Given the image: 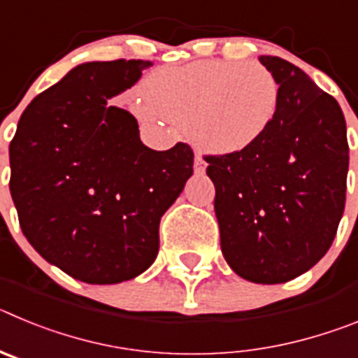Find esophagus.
<instances>
[{
  "label": "esophagus",
  "instance_id": "obj_1",
  "mask_svg": "<svg viewBox=\"0 0 358 358\" xmlns=\"http://www.w3.org/2000/svg\"><path fill=\"white\" fill-rule=\"evenodd\" d=\"M194 169H195V172L197 173H202L204 172V170H206V163H204V159H202L201 156H195V161H194Z\"/></svg>",
  "mask_w": 358,
  "mask_h": 358
}]
</instances>
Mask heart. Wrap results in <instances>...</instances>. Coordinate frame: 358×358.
<instances>
[{
  "label": "heart",
  "mask_w": 358,
  "mask_h": 358,
  "mask_svg": "<svg viewBox=\"0 0 358 358\" xmlns=\"http://www.w3.org/2000/svg\"><path fill=\"white\" fill-rule=\"evenodd\" d=\"M147 120L185 125L195 147L236 156L255 147L276 120L280 84L267 68L242 61H197L152 73L143 84Z\"/></svg>",
  "instance_id": "obj_1"
}]
</instances>
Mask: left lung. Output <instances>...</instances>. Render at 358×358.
<instances>
[{
  "instance_id": "left-lung-1",
  "label": "left lung",
  "mask_w": 358,
  "mask_h": 358,
  "mask_svg": "<svg viewBox=\"0 0 358 358\" xmlns=\"http://www.w3.org/2000/svg\"><path fill=\"white\" fill-rule=\"evenodd\" d=\"M262 64L280 84L276 120L255 147L208 156L222 255L240 278L274 285L327 255L346 202L350 148L334 96L303 69L273 55Z\"/></svg>"
}]
</instances>
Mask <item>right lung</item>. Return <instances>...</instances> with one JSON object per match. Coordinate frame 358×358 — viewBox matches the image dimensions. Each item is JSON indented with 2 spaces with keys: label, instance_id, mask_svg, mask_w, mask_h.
I'll return each instance as SVG.
<instances>
[{
  "label": "right lung",
  "instance_id": "right-lung-1",
  "mask_svg": "<svg viewBox=\"0 0 358 358\" xmlns=\"http://www.w3.org/2000/svg\"><path fill=\"white\" fill-rule=\"evenodd\" d=\"M152 62H85L37 94L10 141V194L24 236L71 278L113 285L145 273L159 220L194 173L186 143L152 150L109 106Z\"/></svg>",
  "mask_w": 358,
  "mask_h": 358
}]
</instances>
